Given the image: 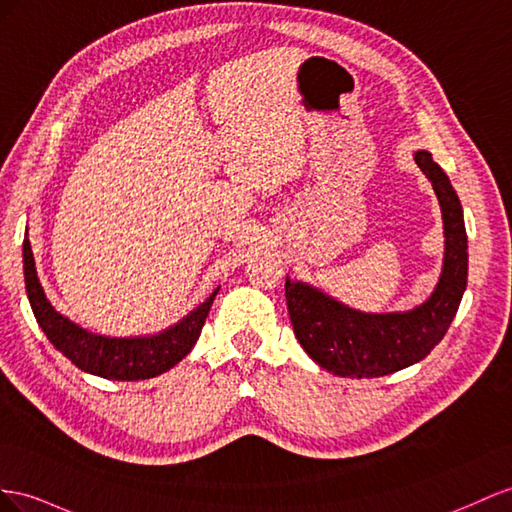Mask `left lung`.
<instances>
[{
  "label": "left lung",
  "instance_id": "obj_1",
  "mask_svg": "<svg viewBox=\"0 0 512 512\" xmlns=\"http://www.w3.org/2000/svg\"><path fill=\"white\" fill-rule=\"evenodd\" d=\"M443 212L445 259L441 279L424 305L404 313H361L303 283L285 281L296 339L326 372L378 378L422 361L448 333L467 285V233L461 201L430 153H415Z\"/></svg>",
  "mask_w": 512,
  "mask_h": 512
}]
</instances>
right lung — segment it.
Returning <instances> with one entry per match:
<instances>
[{
    "mask_svg": "<svg viewBox=\"0 0 512 512\" xmlns=\"http://www.w3.org/2000/svg\"><path fill=\"white\" fill-rule=\"evenodd\" d=\"M23 268L32 311L49 342L80 370L108 381H144L177 365L199 339L209 307L218 294V290L209 294L205 303L196 307L188 318L160 335L116 339L88 333L51 307L38 281L28 233L23 240Z\"/></svg>",
    "mask_w": 512,
    "mask_h": 512,
    "instance_id": "obj_1",
    "label": "right lung"
}]
</instances>
